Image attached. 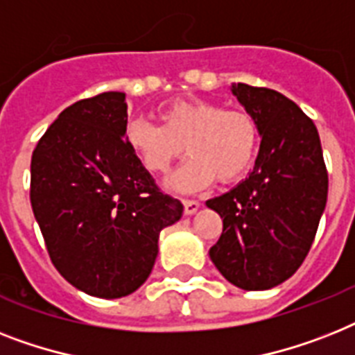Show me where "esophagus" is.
<instances>
[{
    "label": "esophagus",
    "instance_id": "obj_1",
    "mask_svg": "<svg viewBox=\"0 0 355 355\" xmlns=\"http://www.w3.org/2000/svg\"><path fill=\"white\" fill-rule=\"evenodd\" d=\"M182 204H184V213H186V215L197 213L198 207H200V202H198V200H182Z\"/></svg>",
    "mask_w": 355,
    "mask_h": 355
}]
</instances>
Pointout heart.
<instances>
[{"label":"heart","mask_w":355,"mask_h":355,"mask_svg":"<svg viewBox=\"0 0 355 355\" xmlns=\"http://www.w3.org/2000/svg\"><path fill=\"white\" fill-rule=\"evenodd\" d=\"M160 122L162 125L132 118L123 129V138L151 173L168 171L186 146L191 158L168 182L177 191L202 189L215 178L235 182L246 175L257 155L259 125L241 109H224L202 98L175 100L160 109Z\"/></svg>","instance_id":"1"}]
</instances>
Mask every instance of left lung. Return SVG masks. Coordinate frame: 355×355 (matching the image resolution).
<instances>
[{
    "label": "left lung",
    "mask_w": 355,
    "mask_h": 355,
    "mask_svg": "<svg viewBox=\"0 0 355 355\" xmlns=\"http://www.w3.org/2000/svg\"><path fill=\"white\" fill-rule=\"evenodd\" d=\"M232 93L255 118L261 148L250 177L206 202L223 218L209 257L237 288L270 290L292 277L310 252L328 173L318 128L297 103L246 83H233Z\"/></svg>",
    "instance_id": "obj_1"
}]
</instances>
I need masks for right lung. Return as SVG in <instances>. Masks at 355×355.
Instances as JSON below:
<instances>
[{
	"label": "right lung",
	"mask_w": 355,
	"mask_h": 355,
	"mask_svg": "<svg viewBox=\"0 0 355 355\" xmlns=\"http://www.w3.org/2000/svg\"><path fill=\"white\" fill-rule=\"evenodd\" d=\"M125 94L111 91L69 105L45 131L31 162V204L54 268L102 299L142 286L158 235L180 220L125 144Z\"/></svg>",
	"instance_id": "right-lung-1"
}]
</instances>
